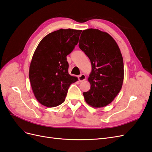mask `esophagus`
Masks as SVG:
<instances>
[{"mask_svg": "<svg viewBox=\"0 0 152 152\" xmlns=\"http://www.w3.org/2000/svg\"><path fill=\"white\" fill-rule=\"evenodd\" d=\"M86 79V77L84 74H81L79 76V82H83L84 80H85Z\"/></svg>", "mask_w": 152, "mask_h": 152, "instance_id": "34e87169", "label": "esophagus"}]
</instances>
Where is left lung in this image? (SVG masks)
<instances>
[{"mask_svg": "<svg viewBox=\"0 0 152 152\" xmlns=\"http://www.w3.org/2000/svg\"><path fill=\"white\" fill-rule=\"evenodd\" d=\"M79 46L92 66L88 78L91 88L83 93L86 102L92 107H105L122 89L124 70L121 50L111 35L94 28L83 30Z\"/></svg>", "mask_w": 152, "mask_h": 152, "instance_id": "obj_1", "label": "left lung"}]
</instances>
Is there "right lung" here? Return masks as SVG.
<instances>
[{
  "label": "right lung",
  "instance_id": "right-lung-1",
  "mask_svg": "<svg viewBox=\"0 0 152 152\" xmlns=\"http://www.w3.org/2000/svg\"><path fill=\"white\" fill-rule=\"evenodd\" d=\"M81 31L68 28L51 32L41 40L35 50L29 79L35 97L45 107L62 104L69 87L78 80L68 73L66 56L79 42Z\"/></svg>",
  "mask_w": 152,
  "mask_h": 152
}]
</instances>
